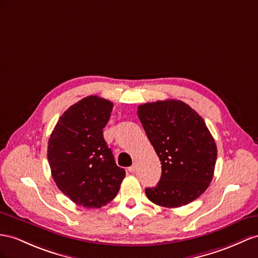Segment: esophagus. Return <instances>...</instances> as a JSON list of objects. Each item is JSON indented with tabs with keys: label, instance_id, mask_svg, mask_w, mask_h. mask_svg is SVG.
Listing matches in <instances>:
<instances>
[{
	"label": "esophagus",
	"instance_id": "obj_1",
	"mask_svg": "<svg viewBox=\"0 0 258 258\" xmlns=\"http://www.w3.org/2000/svg\"><path fill=\"white\" fill-rule=\"evenodd\" d=\"M136 168H137V166H136V163H134L133 166H131L127 170H128V172H131V173H134L135 171H136Z\"/></svg>",
	"mask_w": 258,
	"mask_h": 258
}]
</instances>
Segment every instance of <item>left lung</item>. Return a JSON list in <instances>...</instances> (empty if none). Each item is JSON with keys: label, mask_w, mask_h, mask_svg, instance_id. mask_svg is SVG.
Masks as SVG:
<instances>
[{"label": "left lung", "mask_w": 258, "mask_h": 258, "mask_svg": "<svg viewBox=\"0 0 258 258\" xmlns=\"http://www.w3.org/2000/svg\"><path fill=\"white\" fill-rule=\"evenodd\" d=\"M138 117L161 162L157 186L145 189L148 200L176 208L195 201L213 180L217 146L203 117L180 100L141 104Z\"/></svg>", "instance_id": "1"}]
</instances>
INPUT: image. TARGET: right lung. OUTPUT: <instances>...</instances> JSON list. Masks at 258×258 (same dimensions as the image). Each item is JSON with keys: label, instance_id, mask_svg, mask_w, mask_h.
<instances>
[{"label": "right lung", "instance_id": "right-lung-1", "mask_svg": "<svg viewBox=\"0 0 258 258\" xmlns=\"http://www.w3.org/2000/svg\"><path fill=\"white\" fill-rule=\"evenodd\" d=\"M113 103L88 96L58 118L48 143V161L57 187L79 206L100 208L116 196L125 176L103 138Z\"/></svg>", "mask_w": 258, "mask_h": 258}]
</instances>
